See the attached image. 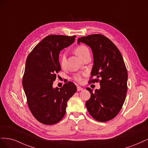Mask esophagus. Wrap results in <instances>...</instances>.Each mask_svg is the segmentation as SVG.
Returning a JSON list of instances; mask_svg holds the SVG:
<instances>
[{"label": "esophagus", "instance_id": "obj_1", "mask_svg": "<svg viewBox=\"0 0 148 148\" xmlns=\"http://www.w3.org/2000/svg\"><path fill=\"white\" fill-rule=\"evenodd\" d=\"M77 90L78 92H80V91H82V90H83V88H82V87H80L78 86V87H77Z\"/></svg>", "mask_w": 148, "mask_h": 148}]
</instances>
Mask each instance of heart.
<instances>
[{
	"mask_svg": "<svg viewBox=\"0 0 148 148\" xmlns=\"http://www.w3.org/2000/svg\"><path fill=\"white\" fill-rule=\"evenodd\" d=\"M89 52V50L86 46L85 45H79L75 49V53H76L79 58L82 59L84 56L87 53ZM60 64L61 67H64L66 64V53H61L60 55ZM74 79L77 81L78 82H81L82 81V76L79 74H76L74 76Z\"/></svg>",
	"mask_w": 148,
	"mask_h": 148,
	"instance_id": "heart-1",
	"label": "heart"
}]
</instances>
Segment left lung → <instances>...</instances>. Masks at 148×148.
Here are the masks:
<instances>
[{
  "instance_id": "8db88e82",
  "label": "left lung",
  "mask_w": 148,
  "mask_h": 148,
  "mask_svg": "<svg viewBox=\"0 0 148 148\" xmlns=\"http://www.w3.org/2000/svg\"><path fill=\"white\" fill-rule=\"evenodd\" d=\"M77 42L78 44L82 42L91 48L93 55L91 77L101 79L99 89L93 92L91 88H87L91 97L85 106L95 120L110 121L120 112L127 92L128 74L123 57L114 43L101 34L82 37ZM98 79L90 82H98Z\"/></svg>"
}]
</instances>
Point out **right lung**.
I'll return each mask as SVG.
<instances>
[{
    "instance_id": "obj_1",
    "label": "right lung",
    "mask_w": 148,
    "mask_h": 148,
    "mask_svg": "<svg viewBox=\"0 0 148 148\" xmlns=\"http://www.w3.org/2000/svg\"><path fill=\"white\" fill-rule=\"evenodd\" d=\"M75 36L50 35L40 41L28 55L23 86L32 115L45 125H53L64 116L67 102L77 91L71 82L63 87H53L56 73L61 70V50L75 41Z\"/></svg>"
}]
</instances>
